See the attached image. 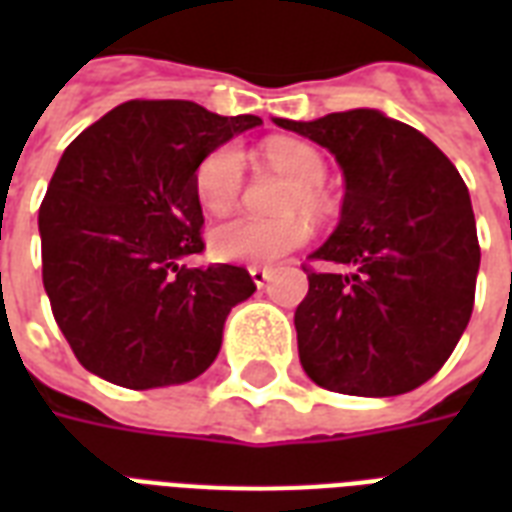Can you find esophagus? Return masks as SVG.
Here are the masks:
<instances>
[{
  "label": "esophagus",
  "instance_id": "34e87169",
  "mask_svg": "<svg viewBox=\"0 0 512 512\" xmlns=\"http://www.w3.org/2000/svg\"><path fill=\"white\" fill-rule=\"evenodd\" d=\"M249 276H252V281H255L257 287L263 289L265 284L271 281L273 271H271V268H260V265H252V268H249Z\"/></svg>",
  "mask_w": 512,
  "mask_h": 512
}]
</instances>
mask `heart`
<instances>
[{"label": "heart", "instance_id": "b5f03b06", "mask_svg": "<svg viewBox=\"0 0 512 512\" xmlns=\"http://www.w3.org/2000/svg\"><path fill=\"white\" fill-rule=\"evenodd\" d=\"M265 156L297 183L292 207L316 209L321 204L319 185L327 177L324 156L313 146L295 138H273L265 143ZM244 188V156L236 146H220L209 151L196 167V196L209 212H228L239 201ZM311 228L300 217L265 220L255 215H239L223 220L209 233L212 255L228 263L271 265L303 247Z\"/></svg>", "mask_w": 512, "mask_h": 512}]
</instances>
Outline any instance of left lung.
Listing matches in <instances>:
<instances>
[{"label": "left lung", "mask_w": 512, "mask_h": 512, "mask_svg": "<svg viewBox=\"0 0 512 512\" xmlns=\"http://www.w3.org/2000/svg\"><path fill=\"white\" fill-rule=\"evenodd\" d=\"M335 156L340 223L305 268L297 350L316 385L401 396L452 356L468 327L481 247L457 167L422 132L353 108L313 122L273 119Z\"/></svg>", "instance_id": "1"}]
</instances>
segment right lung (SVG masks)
Masks as SVG:
<instances>
[{
	"label": "right lung",
	"instance_id": "obj_1",
	"mask_svg": "<svg viewBox=\"0 0 512 512\" xmlns=\"http://www.w3.org/2000/svg\"><path fill=\"white\" fill-rule=\"evenodd\" d=\"M257 124L191 100H130L63 151L39 207L42 281L87 372L148 390L215 361L228 313L257 287L239 265H180L204 249L196 167Z\"/></svg>",
	"mask_w": 512,
	"mask_h": 512
}]
</instances>
